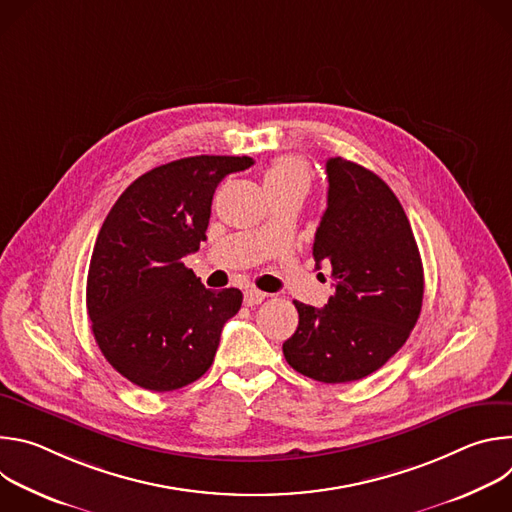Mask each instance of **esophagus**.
Segmentation results:
<instances>
[{
	"instance_id": "obj_1",
	"label": "esophagus",
	"mask_w": 512,
	"mask_h": 512,
	"mask_svg": "<svg viewBox=\"0 0 512 512\" xmlns=\"http://www.w3.org/2000/svg\"><path fill=\"white\" fill-rule=\"evenodd\" d=\"M267 294H263V291H257V289H247L245 291V304L247 306H257L261 302H265Z\"/></svg>"
}]
</instances>
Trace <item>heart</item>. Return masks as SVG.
<instances>
[{
	"mask_svg": "<svg viewBox=\"0 0 512 512\" xmlns=\"http://www.w3.org/2000/svg\"><path fill=\"white\" fill-rule=\"evenodd\" d=\"M263 184L269 196L283 192L306 194L312 184V172L304 160L296 156H283L273 160L271 166L265 170Z\"/></svg>",
	"mask_w": 512,
	"mask_h": 512,
	"instance_id": "obj_1",
	"label": "heart"
}]
</instances>
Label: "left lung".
Here are the masks:
<instances>
[{"label": "left lung", "mask_w": 512, "mask_h": 512, "mask_svg": "<svg viewBox=\"0 0 512 512\" xmlns=\"http://www.w3.org/2000/svg\"><path fill=\"white\" fill-rule=\"evenodd\" d=\"M326 174L314 259L330 265L334 296L324 308L294 302L300 324L283 356L334 385L369 377L405 344L421 312L423 265L401 202L377 174L342 158H330Z\"/></svg>", "instance_id": "left-lung-1"}]
</instances>
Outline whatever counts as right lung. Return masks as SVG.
Segmentation results:
<instances>
[{"instance_id":"1","label":"right lung","mask_w":512,"mask_h":512,"mask_svg":"<svg viewBox=\"0 0 512 512\" xmlns=\"http://www.w3.org/2000/svg\"><path fill=\"white\" fill-rule=\"evenodd\" d=\"M253 164L182 158L139 176L109 210L91 255L87 312L103 356L133 385L176 391L210 369L243 294L206 289L182 259L206 241L218 182Z\"/></svg>"}]
</instances>
